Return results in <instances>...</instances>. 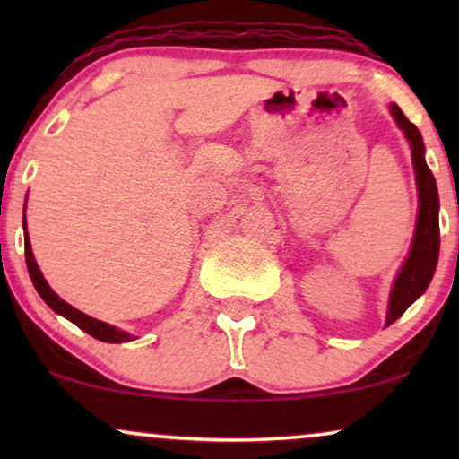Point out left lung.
Listing matches in <instances>:
<instances>
[{
	"instance_id": "left-lung-1",
	"label": "left lung",
	"mask_w": 459,
	"mask_h": 459,
	"mask_svg": "<svg viewBox=\"0 0 459 459\" xmlns=\"http://www.w3.org/2000/svg\"><path fill=\"white\" fill-rule=\"evenodd\" d=\"M391 112L399 127L403 129L407 140H410L420 206L416 234H413L410 256H407L403 267H401L391 290L386 325L397 322V319L407 311V307H410L418 297H422L426 288H429L437 269L438 247H441V231H438V192L435 175H432L424 159L422 134H420L416 125L407 121L403 110H401L397 104L391 106Z\"/></svg>"
}]
</instances>
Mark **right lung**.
<instances>
[{"instance_id": "1", "label": "right lung", "mask_w": 459, "mask_h": 459, "mask_svg": "<svg viewBox=\"0 0 459 459\" xmlns=\"http://www.w3.org/2000/svg\"><path fill=\"white\" fill-rule=\"evenodd\" d=\"M22 225H24V230H27V223H24V219H22ZM24 259H27V269H29L30 280H33V286L37 288L39 297L46 300L48 307L54 313H58V316L66 317L68 322L79 325L81 330L87 332V334H91L93 338H98V341H102V342H129V341H134V338H135L134 334H127V332L117 330L115 325L104 324V322H100V319H93L90 316H85V313H81V311L74 309V307L68 305L66 300H62L58 294H56L52 288L48 286L46 278H43L39 267H37V261L33 256V250H30V242H29L27 234H24Z\"/></svg>"}]
</instances>
